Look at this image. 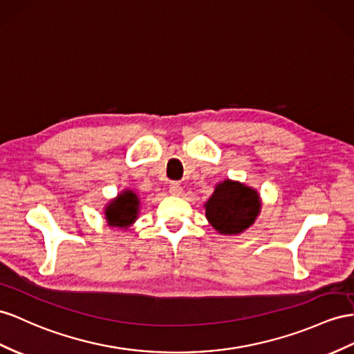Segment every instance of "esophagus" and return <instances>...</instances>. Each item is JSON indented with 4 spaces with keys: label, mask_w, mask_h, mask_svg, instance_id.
I'll return each mask as SVG.
<instances>
[{
    "label": "esophagus",
    "mask_w": 354,
    "mask_h": 354,
    "mask_svg": "<svg viewBox=\"0 0 354 354\" xmlns=\"http://www.w3.org/2000/svg\"><path fill=\"white\" fill-rule=\"evenodd\" d=\"M169 193L171 196H179L180 193H183V187H180V184L176 183V180H174V183H170V185H169Z\"/></svg>",
    "instance_id": "34e87169"
}]
</instances>
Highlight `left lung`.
<instances>
[{"label": "left lung", "instance_id": "obj_1", "mask_svg": "<svg viewBox=\"0 0 354 354\" xmlns=\"http://www.w3.org/2000/svg\"><path fill=\"white\" fill-rule=\"evenodd\" d=\"M260 212L254 189L232 180L216 185L206 203V218L220 233L238 234L254 223Z\"/></svg>", "mask_w": 354, "mask_h": 354}]
</instances>
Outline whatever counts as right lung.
<instances>
[{"label": "right lung", "mask_w": 354, "mask_h": 354, "mask_svg": "<svg viewBox=\"0 0 354 354\" xmlns=\"http://www.w3.org/2000/svg\"><path fill=\"white\" fill-rule=\"evenodd\" d=\"M139 206V197L133 192H125L118 196L106 209V220L115 227H127L136 220Z\"/></svg>", "instance_id": "right-lung-1"}]
</instances>
